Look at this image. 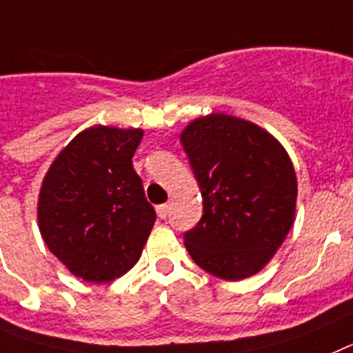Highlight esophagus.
Listing matches in <instances>:
<instances>
[{
    "label": "esophagus",
    "instance_id": "obj_1",
    "mask_svg": "<svg viewBox=\"0 0 353 353\" xmlns=\"http://www.w3.org/2000/svg\"><path fill=\"white\" fill-rule=\"evenodd\" d=\"M168 211H170V202H167V204H161V206L156 208V213H158L159 219H167Z\"/></svg>",
    "mask_w": 353,
    "mask_h": 353
}]
</instances>
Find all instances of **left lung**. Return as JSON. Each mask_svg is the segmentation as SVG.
<instances>
[{
    "label": "left lung",
    "instance_id": "8db88e82",
    "mask_svg": "<svg viewBox=\"0 0 353 353\" xmlns=\"http://www.w3.org/2000/svg\"><path fill=\"white\" fill-rule=\"evenodd\" d=\"M181 143L204 213L185 247L208 274L241 281L261 272L295 222L296 174L283 143L245 119L210 113L186 125Z\"/></svg>",
    "mask_w": 353,
    "mask_h": 353
}]
</instances>
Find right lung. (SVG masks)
Returning a JSON list of instances; mask_svg holds the SVG:
<instances>
[{
	"label": "right lung",
	"instance_id": "right-lung-1",
	"mask_svg": "<svg viewBox=\"0 0 353 353\" xmlns=\"http://www.w3.org/2000/svg\"><path fill=\"white\" fill-rule=\"evenodd\" d=\"M143 130L92 125L54 158L42 181V240L76 277L112 283L142 256L156 213L134 172Z\"/></svg>",
	"mask_w": 353,
	"mask_h": 353
}]
</instances>
